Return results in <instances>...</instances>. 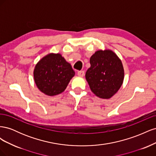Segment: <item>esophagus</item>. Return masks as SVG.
<instances>
[{"instance_id":"34e87169","label":"esophagus","mask_w":156,"mask_h":156,"mask_svg":"<svg viewBox=\"0 0 156 156\" xmlns=\"http://www.w3.org/2000/svg\"><path fill=\"white\" fill-rule=\"evenodd\" d=\"M77 75H78V76L82 77L84 75V71H79V72H77Z\"/></svg>"}]
</instances>
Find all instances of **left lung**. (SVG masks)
<instances>
[{
    "instance_id": "left-lung-1",
    "label": "left lung",
    "mask_w": 156,
    "mask_h": 156,
    "mask_svg": "<svg viewBox=\"0 0 156 156\" xmlns=\"http://www.w3.org/2000/svg\"><path fill=\"white\" fill-rule=\"evenodd\" d=\"M90 68L85 77L91 91L101 99H109L119 91L124 78V69L119 56L111 49L98 50L90 59Z\"/></svg>"
}]
</instances>
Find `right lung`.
Segmentation results:
<instances>
[{
    "instance_id": "1",
    "label": "right lung",
    "mask_w": 156,
    "mask_h": 156,
    "mask_svg": "<svg viewBox=\"0 0 156 156\" xmlns=\"http://www.w3.org/2000/svg\"><path fill=\"white\" fill-rule=\"evenodd\" d=\"M75 73L72 66L60 53H49L36 64L34 80L44 94L54 96L63 92Z\"/></svg>"
}]
</instances>
